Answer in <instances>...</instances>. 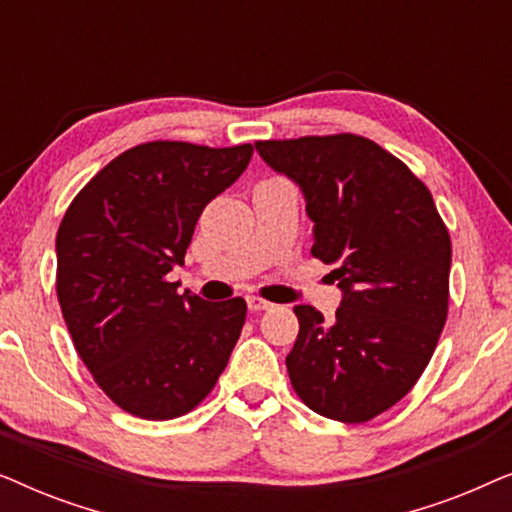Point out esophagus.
Segmentation results:
<instances>
[{"label": "esophagus", "mask_w": 512, "mask_h": 512, "mask_svg": "<svg viewBox=\"0 0 512 512\" xmlns=\"http://www.w3.org/2000/svg\"><path fill=\"white\" fill-rule=\"evenodd\" d=\"M247 305H249L251 312H263V310H270V307H275V305L270 303V300H263V298H258V296H249L247 298Z\"/></svg>", "instance_id": "1"}]
</instances>
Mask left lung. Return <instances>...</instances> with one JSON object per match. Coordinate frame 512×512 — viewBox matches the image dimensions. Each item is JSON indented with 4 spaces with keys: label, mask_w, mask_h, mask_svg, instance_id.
I'll return each mask as SVG.
<instances>
[{
    "label": "left lung",
    "mask_w": 512,
    "mask_h": 512,
    "mask_svg": "<svg viewBox=\"0 0 512 512\" xmlns=\"http://www.w3.org/2000/svg\"><path fill=\"white\" fill-rule=\"evenodd\" d=\"M256 151L303 188L312 256L333 265L342 303L331 321L296 305L291 387L335 422H368L415 387L450 303L452 242L410 167L352 132L268 139Z\"/></svg>",
    "instance_id": "1"
}]
</instances>
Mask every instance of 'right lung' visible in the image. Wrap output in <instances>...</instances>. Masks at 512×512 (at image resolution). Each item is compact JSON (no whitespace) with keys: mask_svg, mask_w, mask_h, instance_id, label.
<instances>
[{"mask_svg":"<svg viewBox=\"0 0 512 512\" xmlns=\"http://www.w3.org/2000/svg\"><path fill=\"white\" fill-rule=\"evenodd\" d=\"M254 146L146 142L102 167L58 228L60 310L76 354L130 415L163 422L214 389L240 338L247 303L179 296L195 223L247 170Z\"/></svg>","mask_w":512,"mask_h":512,"instance_id":"obj_1","label":"right lung"}]
</instances>
